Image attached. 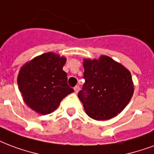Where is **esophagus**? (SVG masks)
Masks as SVG:
<instances>
[{
    "instance_id": "esophagus-1",
    "label": "esophagus",
    "mask_w": 154,
    "mask_h": 154,
    "mask_svg": "<svg viewBox=\"0 0 154 154\" xmlns=\"http://www.w3.org/2000/svg\"><path fill=\"white\" fill-rule=\"evenodd\" d=\"M79 90H80L79 86H76L75 87H74V91H75V93H77V92L79 91Z\"/></svg>"
}]
</instances>
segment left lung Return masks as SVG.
<instances>
[{"label":"left lung","instance_id":"1","mask_svg":"<svg viewBox=\"0 0 154 154\" xmlns=\"http://www.w3.org/2000/svg\"><path fill=\"white\" fill-rule=\"evenodd\" d=\"M85 83L78 97L90 118L109 120L121 112L134 92L131 74L108 56L83 63Z\"/></svg>","mask_w":154,"mask_h":154}]
</instances>
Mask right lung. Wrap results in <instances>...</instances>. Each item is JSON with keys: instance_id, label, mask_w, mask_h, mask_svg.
Masks as SVG:
<instances>
[{"instance_id": "obj_1", "label": "right lung", "mask_w": 154, "mask_h": 154, "mask_svg": "<svg viewBox=\"0 0 154 154\" xmlns=\"http://www.w3.org/2000/svg\"><path fill=\"white\" fill-rule=\"evenodd\" d=\"M66 59L46 53L26 63L19 71L18 85L25 103L41 114L58 108L61 100L74 90L68 85L63 70Z\"/></svg>"}]
</instances>
